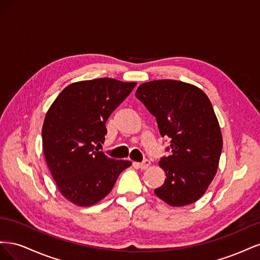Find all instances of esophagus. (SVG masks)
Listing matches in <instances>:
<instances>
[{"label":"esophagus","mask_w":260,"mask_h":260,"mask_svg":"<svg viewBox=\"0 0 260 260\" xmlns=\"http://www.w3.org/2000/svg\"><path fill=\"white\" fill-rule=\"evenodd\" d=\"M137 166H138L140 169L145 170V169H147L149 166H151V161L145 159V160L142 161V162H137Z\"/></svg>","instance_id":"34e87169"}]
</instances>
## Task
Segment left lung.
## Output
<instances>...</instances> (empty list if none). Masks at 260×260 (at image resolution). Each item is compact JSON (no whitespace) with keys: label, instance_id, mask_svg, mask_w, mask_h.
Returning <instances> with one entry per match:
<instances>
[{"label":"left lung","instance_id":"obj_1","mask_svg":"<svg viewBox=\"0 0 260 260\" xmlns=\"http://www.w3.org/2000/svg\"><path fill=\"white\" fill-rule=\"evenodd\" d=\"M136 96L156 117L161 137L170 140L171 154L158 162L166 179L154 193L176 207L199 201L216 176L222 149L209 99L198 86L169 79L140 84Z\"/></svg>","mask_w":260,"mask_h":260}]
</instances>
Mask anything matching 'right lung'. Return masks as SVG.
Listing matches in <instances>:
<instances>
[{
    "label": "right lung",
    "instance_id": "right-lung-1",
    "mask_svg": "<svg viewBox=\"0 0 260 260\" xmlns=\"http://www.w3.org/2000/svg\"><path fill=\"white\" fill-rule=\"evenodd\" d=\"M137 85L112 78L67 85L45 115L42 146L46 165L60 194L80 207L92 206L113 190L129 160L100 152L105 122Z\"/></svg>",
    "mask_w": 260,
    "mask_h": 260
}]
</instances>
